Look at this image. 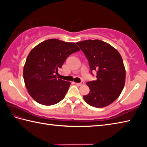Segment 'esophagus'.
Instances as JSON below:
<instances>
[{"mask_svg": "<svg viewBox=\"0 0 147 147\" xmlns=\"http://www.w3.org/2000/svg\"><path fill=\"white\" fill-rule=\"evenodd\" d=\"M84 84V83L83 82H80V83H76V85L78 86H82Z\"/></svg>", "mask_w": 147, "mask_h": 147, "instance_id": "obj_1", "label": "esophagus"}]
</instances>
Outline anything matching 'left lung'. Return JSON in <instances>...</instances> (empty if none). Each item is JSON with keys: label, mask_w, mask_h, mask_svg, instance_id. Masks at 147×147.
Masks as SVG:
<instances>
[{"label": "left lung", "mask_w": 147, "mask_h": 147, "mask_svg": "<svg viewBox=\"0 0 147 147\" xmlns=\"http://www.w3.org/2000/svg\"><path fill=\"white\" fill-rule=\"evenodd\" d=\"M76 44L89 61L91 71H96V80L86 83L90 91L84 100L91 106L104 108L113 102L125 84L126 71L117 50L103 41H82Z\"/></svg>", "instance_id": "1"}]
</instances>
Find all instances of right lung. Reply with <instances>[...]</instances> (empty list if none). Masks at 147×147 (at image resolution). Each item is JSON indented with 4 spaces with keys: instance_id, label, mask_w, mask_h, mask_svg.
<instances>
[{
    "instance_id": "1",
    "label": "right lung",
    "mask_w": 147,
    "mask_h": 147,
    "mask_svg": "<svg viewBox=\"0 0 147 147\" xmlns=\"http://www.w3.org/2000/svg\"><path fill=\"white\" fill-rule=\"evenodd\" d=\"M80 51L74 43L51 39L31 50L23 69V78L30 95L45 106L58 103L67 92L71 82L57 79L56 74L71 54Z\"/></svg>"
}]
</instances>
